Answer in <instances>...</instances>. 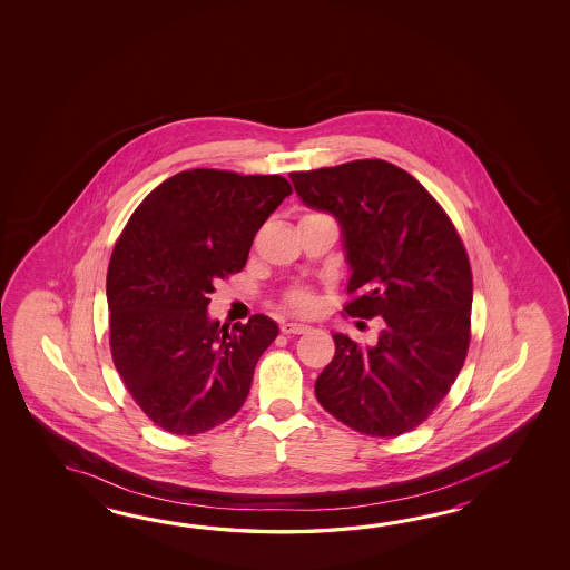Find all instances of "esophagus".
<instances>
[{"label":"esophagus","instance_id":"esophagus-1","mask_svg":"<svg viewBox=\"0 0 570 570\" xmlns=\"http://www.w3.org/2000/svg\"><path fill=\"white\" fill-rule=\"evenodd\" d=\"M309 330V326H305V324H297V322H287V324H283L281 326V332L283 334H305Z\"/></svg>","mask_w":570,"mask_h":570}]
</instances>
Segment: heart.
Instances as JSON below:
<instances>
[{"label":"heart","instance_id":"obj_1","mask_svg":"<svg viewBox=\"0 0 570 570\" xmlns=\"http://www.w3.org/2000/svg\"><path fill=\"white\" fill-rule=\"evenodd\" d=\"M289 303L299 312H309L315 307L314 295L307 291H293L289 295Z\"/></svg>","mask_w":570,"mask_h":570}]
</instances>
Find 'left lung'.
Masks as SVG:
<instances>
[{
	"label": "left lung",
	"mask_w": 570,
	"mask_h": 570,
	"mask_svg": "<svg viewBox=\"0 0 570 570\" xmlns=\"http://www.w3.org/2000/svg\"><path fill=\"white\" fill-rule=\"evenodd\" d=\"M303 204L338 222L351 268L344 305L381 317L373 346L332 334L336 354L315 397L342 424L400 436L424 422L461 373L471 340L473 275L444 209L422 183L387 160L291 173Z\"/></svg>",
	"instance_id": "obj_1"
}]
</instances>
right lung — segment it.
I'll list each match as a JSON object with an SVG mask.
<instances>
[{
    "label": "right lung",
    "instance_id": "right-lung-1",
    "mask_svg": "<svg viewBox=\"0 0 570 570\" xmlns=\"http://www.w3.org/2000/svg\"><path fill=\"white\" fill-rule=\"evenodd\" d=\"M291 195L279 175L183 170L136 207L108 267L109 346L140 410L179 436L230 420L279 326H219L214 283L246 265L256 232Z\"/></svg>",
    "mask_w": 570,
    "mask_h": 570
}]
</instances>
